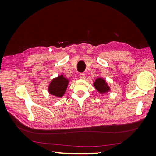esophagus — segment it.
Segmentation results:
<instances>
[{
  "label": "esophagus",
  "instance_id": "1",
  "mask_svg": "<svg viewBox=\"0 0 156 156\" xmlns=\"http://www.w3.org/2000/svg\"><path fill=\"white\" fill-rule=\"evenodd\" d=\"M79 77L81 78V79H85L86 75H85V74H84V73H81L79 74Z\"/></svg>",
  "mask_w": 156,
  "mask_h": 156
}]
</instances>
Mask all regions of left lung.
I'll use <instances>...</instances> for the list:
<instances>
[{"label": "left lung", "mask_w": 156, "mask_h": 156, "mask_svg": "<svg viewBox=\"0 0 156 156\" xmlns=\"http://www.w3.org/2000/svg\"><path fill=\"white\" fill-rule=\"evenodd\" d=\"M94 86L97 90V91L101 94L108 92L110 90V87L108 86L105 80L101 77H99L95 80V82L94 83Z\"/></svg>", "instance_id": "obj_1"}]
</instances>
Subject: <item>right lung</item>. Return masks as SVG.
Instances as JSON below:
<instances>
[{"label": "right lung", "mask_w": 156, "mask_h": 156, "mask_svg": "<svg viewBox=\"0 0 156 156\" xmlns=\"http://www.w3.org/2000/svg\"><path fill=\"white\" fill-rule=\"evenodd\" d=\"M69 83V79L65 78L63 75L54 78L50 83L48 91L51 95L61 98L66 90Z\"/></svg>", "instance_id": "right-lung-1"}]
</instances>
